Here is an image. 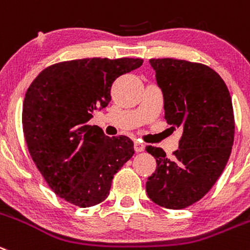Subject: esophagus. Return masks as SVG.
Wrapping results in <instances>:
<instances>
[{"label": "esophagus", "instance_id": "34e87169", "mask_svg": "<svg viewBox=\"0 0 250 250\" xmlns=\"http://www.w3.org/2000/svg\"><path fill=\"white\" fill-rule=\"evenodd\" d=\"M144 148H146V146H144L142 142H139V141L134 142V149H136V151H138V153L139 151H143Z\"/></svg>", "mask_w": 250, "mask_h": 250}]
</instances>
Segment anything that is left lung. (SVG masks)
<instances>
[{
  "instance_id": "obj_1",
  "label": "left lung",
  "mask_w": 250,
  "mask_h": 250,
  "mask_svg": "<svg viewBox=\"0 0 250 250\" xmlns=\"http://www.w3.org/2000/svg\"><path fill=\"white\" fill-rule=\"evenodd\" d=\"M149 62L164 97V118L183 136L171 159L162 148L146 146L157 169L146 190L159 206L181 209L211 190L229 159L234 141L232 99L222 78L207 65L172 58Z\"/></svg>"
}]
</instances>
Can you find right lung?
Returning a JSON list of instances; mask_svg holds the SVG:
<instances>
[{
	"mask_svg": "<svg viewBox=\"0 0 250 250\" xmlns=\"http://www.w3.org/2000/svg\"><path fill=\"white\" fill-rule=\"evenodd\" d=\"M142 59L70 60L45 67L25 92V143L49 188L65 201L91 207L104 201L113 175L134 154L125 136H104L88 125L92 112L111 101L113 81Z\"/></svg>",
	"mask_w": 250,
	"mask_h": 250,
	"instance_id": "obj_1",
	"label": "right lung"
}]
</instances>
